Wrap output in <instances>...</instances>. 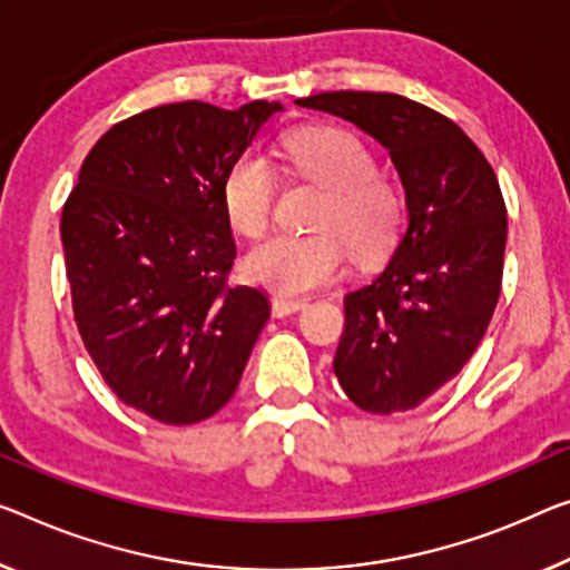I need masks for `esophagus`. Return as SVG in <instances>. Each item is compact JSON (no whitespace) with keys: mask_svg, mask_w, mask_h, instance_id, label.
I'll list each match as a JSON object with an SVG mask.
<instances>
[{"mask_svg":"<svg viewBox=\"0 0 570 570\" xmlns=\"http://www.w3.org/2000/svg\"><path fill=\"white\" fill-rule=\"evenodd\" d=\"M305 305H308V301H303V297H287V295L269 297V308H273V315H277V318H285V315L303 311Z\"/></svg>","mask_w":570,"mask_h":570,"instance_id":"esophagus-1","label":"esophagus"}]
</instances>
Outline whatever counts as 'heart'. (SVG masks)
<instances>
[{
    "mask_svg": "<svg viewBox=\"0 0 570 570\" xmlns=\"http://www.w3.org/2000/svg\"><path fill=\"white\" fill-rule=\"evenodd\" d=\"M291 168L326 188L313 234H277L244 259L252 283L269 291L308 293L341 275L348 249L356 259L382 257L405 222V194L376 170V155L352 129L303 127L283 139ZM277 173L259 153H244L222 183L226 218L247 239H259L275 214Z\"/></svg>",
    "mask_w": 570,
    "mask_h": 570,
    "instance_id": "obj_1",
    "label": "heart"
}]
</instances>
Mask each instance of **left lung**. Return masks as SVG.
<instances>
[{"mask_svg":"<svg viewBox=\"0 0 570 570\" xmlns=\"http://www.w3.org/2000/svg\"><path fill=\"white\" fill-rule=\"evenodd\" d=\"M297 104L372 135L405 188L407 229L387 267L344 297L334 358L356 407L405 413L463 370L492 321L507 244L502 190L456 121L407 96L326 91Z\"/></svg>","mask_w":570,"mask_h":570,"instance_id":"left-lung-1","label":"left lung"}]
</instances>
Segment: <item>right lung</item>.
Masks as SVG:
<instances>
[{
    "label": "right lung",
    "instance_id": "add662e5",
    "mask_svg": "<svg viewBox=\"0 0 570 570\" xmlns=\"http://www.w3.org/2000/svg\"><path fill=\"white\" fill-rule=\"evenodd\" d=\"M283 107L163 104L114 125L86 155L60 216L78 334L125 405L194 425L236 392L269 318L229 279L236 244L222 183Z\"/></svg>",
    "mask_w": 570,
    "mask_h": 570
}]
</instances>
